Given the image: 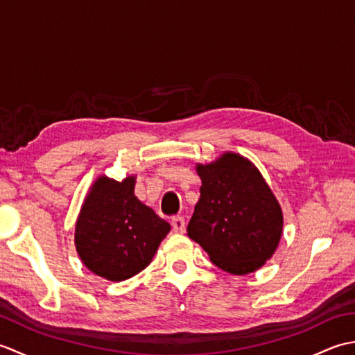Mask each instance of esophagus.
Wrapping results in <instances>:
<instances>
[{
  "mask_svg": "<svg viewBox=\"0 0 355 355\" xmlns=\"http://www.w3.org/2000/svg\"><path fill=\"white\" fill-rule=\"evenodd\" d=\"M171 224H172V229H173V232H177V233H184V230H186V223H184V220L182 216H173L172 218V221H171Z\"/></svg>",
  "mask_w": 355,
  "mask_h": 355,
  "instance_id": "esophagus-1",
  "label": "esophagus"
}]
</instances>
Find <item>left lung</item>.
<instances>
[{"label": "left lung", "instance_id": "1", "mask_svg": "<svg viewBox=\"0 0 355 355\" xmlns=\"http://www.w3.org/2000/svg\"><path fill=\"white\" fill-rule=\"evenodd\" d=\"M195 169L201 195L187 236L230 275L259 270L275 254L284 230L282 207L262 173L232 150Z\"/></svg>", "mask_w": 355, "mask_h": 355}]
</instances>
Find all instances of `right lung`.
I'll use <instances>...</instances> for the list:
<instances>
[{"label": "right lung", "mask_w": 355, "mask_h": 355, "mask_svg": "<svg viewBox=\"0 0 355 355\" xmlns=\"http://www.w3.org/2000/svg\"><path fill=\"white\" fill-rule=\"evenodd\" d=\"M135 178L97 177L76 220L74 245L82 263L111 282L145 270L171 232L169 223L134 195Z\"/></svg>", "instance_id": "add662e5"}]
</instances>
